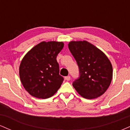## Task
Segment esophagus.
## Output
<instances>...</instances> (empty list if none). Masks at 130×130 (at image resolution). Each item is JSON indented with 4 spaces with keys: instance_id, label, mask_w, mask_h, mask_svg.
Masks as SVG:
<instances>
[{
    "instance_id": "esophagus-1",
    "label": "esophagus",
    "mask_w": 130,
    "mask_h": 130,
    "mask_svg": "<svg viewBox=\"0 0 130 130\" xmlns=\"http://www.w3.org/2000/svg\"><path fill=\"white\" fill-rule=\"evenodd\" d=\"M65 80H70V79H71V77H70V76H65Z\"/></svg>"
}]
</instances>
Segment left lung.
I'll use <instances>...</instances> for the list:
<instances>
[{"mask_svg": "<svg viewBox=\"0 0 130 130\" xmlns=\"http://www.w3.org/2000/svg\"><path fill=\"white\" fill-rule=\"evenodd\" d=\"M68 48L76 61L80 76L73 83L83 97L93 99L108 89L112 78V67L104 54L87 41H70Z\"/></svg>", "mask_w": 130, "mask_h": 130, "instance_id": "8db88e82", "label": "left lung"}]
</instances>
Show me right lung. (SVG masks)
I'll return each instance as SVG.
<instances>
[{
  "instance_id": "obj_1",
  "label": "right lung",
  "mask_w": 130,
  "mask_h": 130,
  "mask_svg": "<svg viewBox=\"0 0 130 130\" xmlns=\"http://www.w3.org/2000/svg\"><path fill=\"white\" fill-rule=\"evenodd\" d=\"M63 46V42L42 41L24 57L19 66V76L30 95L46 99L60 87L63 77L59 74L56 58Z\"/></svg>"
}]
</instances>
